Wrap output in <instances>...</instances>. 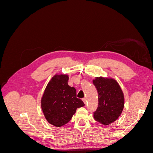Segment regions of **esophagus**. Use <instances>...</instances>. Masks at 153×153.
<instances>
[{
  "label": "esophagus",
  "mask_w": 153,
  "mask_h": 153,
  "mask_svg": "<svg viewBox=\"0 0 153 153\" xmlns=\"http://www.w3.org/2000/svg\"><path fill=\"white\" fill-rule=\"evenodd\" d=\"M83 101H84V103H85V104H86L87 103V99H86V98H83Z\"/></svg>",
  "instance_id": "34e87169"
}]
</instances>
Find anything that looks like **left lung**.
<instances>
[{
	"label": "left lung",
	"mask_w": 153,
	"mask_h": 153,
	"mask_svg": "<svg viewBox=\"0 0 153 153\" xmlns=\"http://www.w3.org/2000/svg\"><path fill=\"white\" fill-rule=\"evenodd\" d=\"M98 94V106L94 112L96 121L108 125L118 119L124 105L123 92L112 78L97 77L92 81Z\"/></svg>",
	"instance_id": "obj_1"
}]
</instances>
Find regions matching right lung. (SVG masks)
Wrapping results in <instances>:
<instances>
[{"label":"right lung","instance_id":"1","mask_svg":"<svg viewBox=\"0 0 153 153\" xmlns=\"http://www.w3.org/2000/svg\"><path fill=\"white\" fill-rule=\"evenodd\" d=\"M67 75H55L48 82L41 98V108L47 121L56 127L67 124L78 108L85 104L76 98L75 88L68 84Z\"/></svg>","mask_w":153,"mask_h":153}]
</instances>
